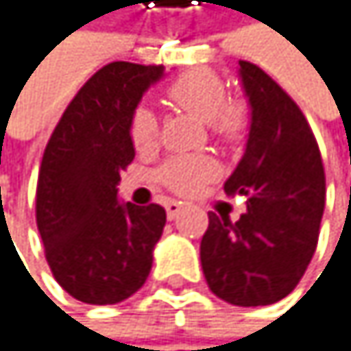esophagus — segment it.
Returning a JSON list of instances; mask_svg holds the SVG:
<instances>
[{
	"instance_id": "esophagus-1",
	"label": "esophagus",
	"mask_w": 351,
	"mask_h": 351,
	"mask_svg": "<svg viewBox=\"0 0 351 351\" xmlns=\"http://www.w3.org/2000/svg\"><path fill=\"white\" fill-rule=\"evenodd\" d=\"M181 210H183V202H174V199H170V202L166 204V216H168L170 220H172V218H177Z\"/></svg>"
}]
</instances>
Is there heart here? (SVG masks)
<instances>
[{
  "label": "heart",
  "mask_w": 351,
  "mask_h": 351,
  "mask_svg": "<svg viewBox=\"0 0 351 351\" xmlns=\"http://www.w3.org/2000/svg\"><path fill=\"white\" fill-rule=\"evenodd\" d=\"M168 99L181 110L210 124L216 137L224 141H237L247 124L245 106L239 101H227L220 77L210 70H191L174 81L168 91ZM129 133L135 149L147 152L158 143V118L147 106H139L131 114ZM216 172L214 162L208 156H174L158 172V179L177 193H195Z\"/></svg>",
  "instance_id": "1"
}]
</instances>
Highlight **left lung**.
I'll return each instance as SVG.
<instances>
[{"label": "left lung", "mask_w": 351, "mask_h": 351, "mask_svg": "<svg viewBox=\"0 0 351 351\" xmlns=\"http://www.w3.org/2000/svg\"><path fill=\"white\" fill-rule=\"evenodd\" d=\"M252 108L243 158L224 183L245 195L239 220L210 212L199 245L214 295L233 306H268L289 295L314 256L324 210L318 143L298 104L252 62H239Z\"/></svg>", "instance_id": "8db88e82"}]
</instances>
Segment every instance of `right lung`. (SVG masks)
Segmentation results:
<instances>
[{
  "instance_id": "obj_1",
  "label": "right lung",
  "mask_w": 351,
  "mask_h": 351,
  "mask_svg": "<svg viewBox=\"0 0 351 351\" xmlns=\"http://www.w3.org/2000/svg\"><path fill=\"white\" fill-rule=\"evenodd\" d=\"M162 66L112 62L64 110L37 181V227L60 287L106 306L139 291L154 262L166 212L118 199L120 170L135 158L129 122Z\"/></svg>"
}]
</instances>
